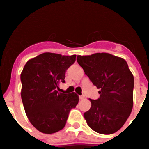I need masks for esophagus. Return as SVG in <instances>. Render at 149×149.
<instances>
[{
  "label": "esophagus",
  "mask_w": 149,
  "mask_h": 149,
  "mask_svg": "<svg viewBox=\"0 0 149 149\" xmlns=\"http://www.w3.org/2000/svg\"><path fill=\"white\" fill-rule=\"evenodd\" d=\"M79 98H80V100L84 99V98H85V96H84V95H82V96H79Z\"/></svg>",
  "instance_id": "1"
}]
</instances>
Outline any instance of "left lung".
Here are the masks:
<instances>
[{
  "label": "left lung",
  "mask_w": 149,
  "mask_h": 149,
  "mask_svg": "<svg viewBox=\"0 0 149 149\" xmlns=\"http://www.w3.org/2000/svg\"><path fill=\"white\" fill-rule=\"evenodd\" d=\"M77 62L98 89L100 97L90 99L84 113L87 125L103 135L116 132L123 126L133 106L134 77L124 59L110 53L78 55Z\"/></svg>",
  "instance_id": "8db88e82"
}]
</instances>
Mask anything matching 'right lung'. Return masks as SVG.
<instances>
[{"label":"right lung","mask_w":149,"mask_h":149,"mask_svg":"<svg viewBox=\"0 0 149 149\" xmlns=\"http://www.w3.org/2000/svg\"><path fill=\"white\" fill-rule=\"evenodd\" d=\"M76 55L44 53L28 60L21 74V99L28 119L39 131L55 133L65 126L70 110L79 101L75 92H58Z\"/></svg>","instance_id":"add662e5"}]
</instances>
